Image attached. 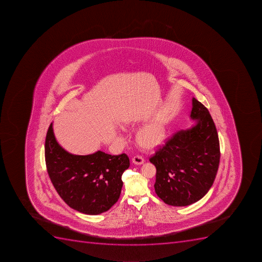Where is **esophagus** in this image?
<instances>
[{"mask_svg":"<svg viewBox=\"0 0 262 262\" xmlns=\"http://www.w3.org/2000/svg\"><path fill=\"white\" fill-rule=\"evenodd\" d=\"M132 162L134 164H136V165H141V164H143L144 163V159H143V157L140 156V155H137V156L133 158Z\"/></svg>","mask_w":262,"mask_h":262,"instance_id":"1","label":"esophagus"}]
</instances>
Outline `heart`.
I'll use <instances>...</instances> for the list:
<instances>
[{"label":"heart","instance_id":"b5f03b06","mask_svg":"<svg viewBox=\"0 0 262 262\" xmlns=\"http://www.w3.org/2000/svg\"><path fill=\"white\" fill-rule=\"evenodd\" d=\"M167 139V131L161 122H152L139 130L137 134V142L144 149H156Z\"/></svg>","mask_w":262,"mask_h":262}]
</instances>
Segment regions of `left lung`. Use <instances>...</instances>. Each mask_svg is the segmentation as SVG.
<instances>
[{
	"label": "left lung",
	"instance_id": "8db88e82",
	"mask_svg": "<svg viewBox=\"0 0 262 262\" xmlns=\"http://www.w3.org/2000/svg\"><path fill=\"white\" fill-rule=\"evenodd\" d=\"M195 125L181 130L166 142L149 161L156 167L154 188L167 205L184 207L207 193L220 163L217 131L208 110L192 98Z\"/></svg>",
	"mask_w": 262,
	"mask_h": 262
}]
</instances>
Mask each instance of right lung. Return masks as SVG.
<instances>
[{
    "instance_id": "obj_1",
    "label": "right lung",
    "mask_w": 262,
    "mask_h": 262,
    "mask_svg": "<svg viewBox=\"0 0 262 262\" xmlns=\"http://www.w3.org/2000/svg\"><path fill=\"white\" fill-rule=\"evenodd\" d=\"M52 125L47 131L45 157L49 177L59 196L81 213L98 215L108 211L121 193L122 174L129 167L128 157L102 151L70 154L57 143Z\"/></svg>"
}]
</instances>
